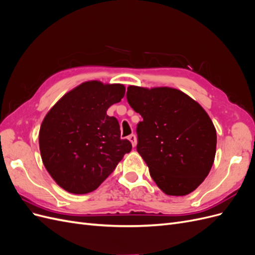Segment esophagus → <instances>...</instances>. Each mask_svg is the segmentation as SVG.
Listing matches in <instances>:
<instances>
[{
	"instance_id": "obj_1",
	"label": "esophagus",
	"mask_w": 255,
	"mask_h": 255,
	"mask_svg": "<svg viewBox=\"0 0 255 255\" xmlns=\"http://www.w3.org/2000/svg\"><path fill=\"white\" fill-rule=\"evenodd\" d=\"M128 140L130 141V143H132V145L134 146H136V144H137V138H136V135L135 134H130L129 136H128Z\"/></svg>"
}]
</instances>
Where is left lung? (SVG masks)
Here are the masks:
<instances>
[{
    "instance_id": "obj_1",
    "label": "left lung",
    "mask_w": 255,
    "mask_h": 255,
    "mask_svg": "<svg viewBox=\"0 0 255 255\" xmlns=\"http://www.w3.org/2000/svg\"><path fill=\"white\" fill-rule=\"evenodd\" d=\"M127 99L142 117L137 151L157 186L168 196H186L210 173L217 134L203 107L170 87L128 86Z\"/></svg>"
}]
</instances>
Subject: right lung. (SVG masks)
Masks as SVG:
<instances>
[{
  "label": "right lung",
  "instance_id": "obj_1",
  "mask_svg": "<svg viewBox=\"0 0 255 255\" xmlns=\"http://www.w3.org/2000/svg\"><path fill=\"white\" fill-rule=\"evenodd\" d=\"M122 84L82 83L59 99L45 115L39 130L42 163L66 191L96 190L132 143L120 138V126L107 110L125 97Z\"/></svg>",
  "mask_w": 255,
  "mask_h": 255
}]
</instances>
